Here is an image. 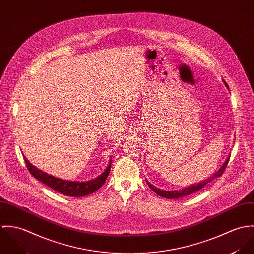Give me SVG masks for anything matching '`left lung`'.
<instances>
[{
	"mask_svg": "<svg viewBox=\"0 0 254 254\" xmlns=\"http://www.w3.org/2000/svg\"><path fill=\"white\" fill-rule=\"evenodd\" d=\"M225 85L228 87V85L226 84V82H225ZM229 159H230V156L227 158V160L225 161V163L223 164V166L218 170V172H216L215 174H213V176L209 177V178L206 179L205 181L200 182V183H198V184L191 185V186L187 187V188L182 189V190H170V191H169V190H159V189H157L156 187L152 186L149 182L146 181V183H147L148 187H149L156 194H158V195H160V196H162V197L170 198V199H172V198H179V197H183V196H185V195H189V194H190V193H193V192L199 190L200 189H202V188H203L206 184H208L209 182L213 181L214 179H216L218 177L222 176L223 173H224V171H225V169H226V167H227V165H228V163H229Z\"/></svg>",
	"mask_w": 254,
	"mask_h": 254,
	"instance_id": "left-lung-1",
	"label": "left lung"
}]
</instances>
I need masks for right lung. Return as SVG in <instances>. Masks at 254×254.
<instances>
[{"label": "right lung", "mask_w": 254, "mask_h": 254, "mask_svg": "<svg viewBox=\"0 0 254 254\" xmlns=\"http://www.w3.org/2000/svg\"><path fill=\"white\" fill-rule=\"evenodd\" d=\"M24 161L26 163L27 169L31 173V175L36 178L37 180L42 182L43 184L47 185L51 189L57 190L58 192L67 195V196H84L90 193H93L97 190H99L107 180L110 171L111 166V160L109 162V165L106 171L100 175L99 177L88 182H72L62 180L59 178H56L52 175H49L42 170L38 169L35 166H33L27 158L23 155Z\"/></svg>", "instance_id": "add662e5"}]
</instances>
